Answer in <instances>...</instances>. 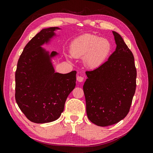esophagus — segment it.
Masks as SVG:
<instances>
[{"label": "esophagus", "instance_id": "obj_1", "mask_svg": "<svg viewBox=\"0 0 153 153\" xmlns=\"http://www.w3.org/2000/svg\"><path fill=\"white\" fill-rule=\"evenodd\" d=\"M76 80L79 82H82L84 80V77H82V76H77Z\"/></svg>", "mask_w": 153, "mask_h": 153}]
</instances>
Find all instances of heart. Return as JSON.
I'll use <instances>...</instances> for the list:
<instances>
[{
	"mask_svg": "<svg viewBox=\"0 0 153 153\" xmlns=\"http://www.w3.org/2000/svg\"><path fill=\"white\" fill-rule=\"evenodd\" d=\"M110 51L108 41L98 36L84 34L74 39L70 45L69 59L83 58L84 65L96 69L103 64Z\"/></svg>",
	"mask_w": 153,
	"mask_h": 153,
	"instance_id": "heart-1",
	"label": "heart"
}]
</instances>
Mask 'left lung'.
<instances>
[{
    "label": "left lung",
    "instance_id": "1",
    "mask_svg": "<svg viewBox=\"0 0 153 153\" xmlns=\"http://www.w3.org/2000/svg\"><path fill=\"white\" fill-rule=\"evenodd\" d=\"M112 32L116 49L102 65L85 72L83 86L87 117L99 126L116 124L126 117L136 89L133 55L122 37Z\"/></svg>",
    "mask_w": 153,
    "mask_h": 153
}]
</instances>
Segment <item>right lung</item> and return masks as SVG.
<instances>
[{"label": "right lung", "mask_w": 153, "mask_h": 153, "mask_svg": "<svg viewBox=\"0 0 153 153\" xmlns=\"http://www.w3.org/2000/svg\"><path fill=\"white\" fill-rule=\"evenodd\" d=\"M59 27L41 30L26 45L15 73V100L31 122L43 124L57 120L64 111L68 95L76 85V71L55 73L49 54L41 46L55 36Z\"/></svg>", "instance_id": "obj_1"}]
</instances>
